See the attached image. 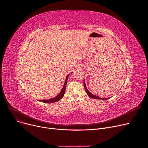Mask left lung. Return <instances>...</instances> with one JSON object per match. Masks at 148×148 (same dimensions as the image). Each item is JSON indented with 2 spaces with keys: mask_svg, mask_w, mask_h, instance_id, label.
<instances>
[{
  "mask_svg": "<svg viewBox=\"0 0 148 148\" xmlns=\"http://www.w3.org/2000/svg\"><path fill=\"white\" fill-rule=\"evenodd\" d=\"M83 84H84V87L85 90H86L88 95L89 97H90V98H94V99H101V100H106V99H108L110 98V97H109V98H101V97H98V96H97V95H94L93 94H92V93L90 92L88 90V89H87V87H86V83H85V82H84V79Z\"/></svg>",
  "mask_w": 148,
  "mask_h": 148,
  "instance_id": "left-lung-1",
  "label": "left lung"
}]
</instances>
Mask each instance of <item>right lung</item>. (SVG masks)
Masks as SVG:
<instances>
[{"instance_id":"add662e5","label":"right lung","mask_w":148,"mask_h":148,"mask_svg":"<svg viewBox=\"0 0 148 148\" xmlns=\"http://www.w3.org/2000/svg\"><path fill=\"white\" fill-rule=\"evenodd\" d=\"M73 73H71V74H72ZM71 74H69L66 77V79L65 80V83L64 84L63 86V88H62L61 91L59 92V94L58 95H57L54 98H52L50 99H43V100H39L38 101H40L42 103H54V102H57L58 101H59L60 99H61L62 98H63L64 94H65V88H66V85L67 84V80L68 79V77L69 75Z\"/></svg>"}]
</instances>
